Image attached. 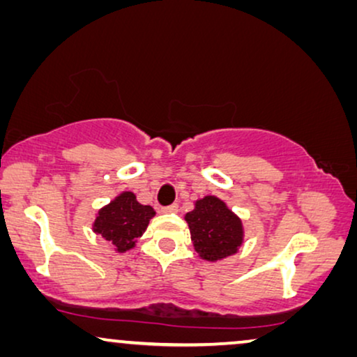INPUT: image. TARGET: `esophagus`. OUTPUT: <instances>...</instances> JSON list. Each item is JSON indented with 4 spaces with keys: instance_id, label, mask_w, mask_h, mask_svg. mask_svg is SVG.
Listing matches in <instances>:
<instances>
[{
    "instance_id": "obj_1",
    "label": "esophagus",
    "mask_w": 357,
    "mask_h": 357,
    "mask_svg": "<svg viewBox=\"0 0 357 357\" xmlns=\"http://www.w3.org/2000/svg\"><path fill=\"white\" fill-rule=\"evenodd\" d=\"M163 213H176L178 212V204H172L167 205V207H162Z\"/></svg>"
}]
</instances>
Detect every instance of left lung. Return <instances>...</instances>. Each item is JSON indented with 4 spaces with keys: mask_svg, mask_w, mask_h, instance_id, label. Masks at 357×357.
<instances>
[{
    "mask_svg": "<svg viewBox=\"0 0 357 357\" xmlns=\"http://www.w3.org/2000/svg\"><path fill=\"white\" fill-rule=\"evenodd\" d=\"M184 218L195 252L208 262L236 254L243 244L244 229L239 217L215 195L197 200L192 212L185 213Z\"/></svg>",
    "mask_w": 357,
    "mask_h": 357,
    "instance_id": "obj_1",
    "label": "left lung"
}]
</instances>
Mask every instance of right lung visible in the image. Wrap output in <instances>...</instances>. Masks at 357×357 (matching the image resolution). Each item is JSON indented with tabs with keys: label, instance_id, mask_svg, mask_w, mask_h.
Here are the masks:
<instances>
[{
	"label": "right lung",
	"instance_id": "right-lung-1",
	"mask_svg": "<svg viewBox=\"0 0 357 357\" xmlns=\"http://www.w3.org/2000/svg\"><path fill=\"white\" fill-rule=\"evenodd\" d=\"M155 210L137 202L132 192H121L116 199L98 210L93 231L108 241L118 252H126L147 229Z\"/></svg>",
	"mask_w": 357,
	"mask_h": 357
}]
</instances>
